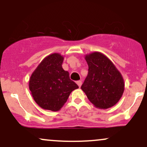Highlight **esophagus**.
Returning <instances> with one entry per match:
<instances>
[{"mask_svg": "<svg viewBox=\"0 0 147 147\" xmlns=\"http://www.w3.org/2000/svg\"><path fill=\"white\" fill-rule=\"evenodd\" d=\"M82 82L81 80H79V81L77 82V85L79 86V87H80L82 86Z\"/></svg>", "mask_w": 147, "mask_h": 147, "instance_id": "1", "label": "esophagus"}]
</instances>
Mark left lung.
I'll return each instance as SVG.
<instances>
[{
    "mask_svg": "<svg viewBox=\"0 0 147 147\" xmlns=\"http://www.w3.org/2000/svg\"><path fill=\"white\" fill-rule=\"evenodd\" d=\"M85 59L88 72L81 86L82 90L96 107L105 109L115 105L124 91L121 74L102 53H91L86 55Z\"/></svg>",
    "mask_w": 147,
    "mask_h": 147,
    "instance_id": "left-lung-1",
    "label": "left lung"
}]
</instances>
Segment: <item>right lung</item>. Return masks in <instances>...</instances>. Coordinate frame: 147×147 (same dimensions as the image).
I'll return each instance as SVG.
<instances>
[{
  "label": "right lung",
  "mask_w": 147,
  "mask_h": 147,
  "mask_svg": "<svg viewBox=\"0 0 147 147\" xmlns=\"http://www.w3.org/2000/svg\"><path fill=\"white\" fill-rule=\"evenodd\" d=\"M63 56L54 53L45 57L32 73L29 89L35 102L42 109L56 112L70 93L79 88L62 67Z\"/></svg>",
  "instance_id": "right-lung-1"
}]
</instances>
